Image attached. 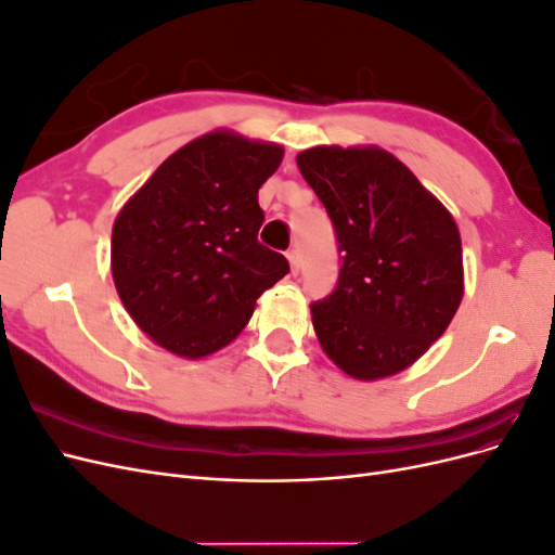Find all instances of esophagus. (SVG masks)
I'll use <instances>...</instances> for the list:
<instances>
[{"label": "esophagus", "instance_id": "obj_1", "mask_svg": "<svg viewBox=\"0 0 555 555\" xmlns=\"http://www.w3.org/2000/svg\"><path fill=\"white\" fill-rule=\"evenodd\" d=\"M287 259H289V263H292V271L298 273V268H300V255H298V249H289V251H287Z\"/></svg>", "mask_w": 555, "mask_h": 555}]
</instances>
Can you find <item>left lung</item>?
Listing matches in <instances>:
<instances>
[{
    "label": "left lung",
    "instance_id": "left-lung-1",
    "mask_svg": "<svg viewBox=\"0 0 555 555\" xmlns=\"http://www.w3.org/2000/svg\"><path fill=\"white\" fill-rule=\"evenodd\" d=\"M298 171L338 241L335 289L310 306L328 359L357 379L405 371L463 298L461 233L405 164L379 147H310Z\"/></svg>",
    "mask_w": 555,
    "mask_h": 555
}]
</instances>
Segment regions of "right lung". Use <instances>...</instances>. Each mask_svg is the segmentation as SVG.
<instances>
[{
	"mask_svg": "<svg viewBox=\"0 0 555 555\" xmlns=\"http://www.w3.org/2000/svg\"><path fill=\"white\" fill-rule=\"evenodd\" d=\"M280 162V145L212 131L166 159L117 215L115 289L164 349L201 359L229 345L257 298L289 273L257 238V194Z\"/></svg>",
	"mask_w": 555,
	"mask_h": 555,
	"instance_id": "add662e5",
	"label": "right lung"
}]
</instances>
